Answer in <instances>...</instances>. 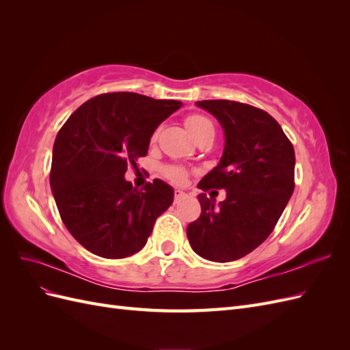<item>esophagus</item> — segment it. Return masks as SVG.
I'll use <instances>...</instances> for the list:
<instances>
[{"label": "esophagus", "instance_id": "esophagus-1", "mask_svg": "<svg viewBox=\"0 0 350 350\" xmlns=\"http://www.w3.org/2000/svg\"><path fill=\"white\" fill-rule=\"evenodd\" d=\"M187 194L183 191V189H175V203H179V201L184 200Z\"/></svg>", "mask_w": 350, "mask_h": 350}]
</instances>
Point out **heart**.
<instances>
[{"label": "heart", "instance_id": "b5f03b06", "mask_svg": "<svg viewBox=\"0 0 350 350\" xmlns=\"http://www.w3.org/2000/svg\"><path fill=\"white\" fill-rule=\"evenodd\" d=\"M185 125L187 129L189 131V134H191L196 142L198 139H201V137L204 135H208V134H215V125L213 122H211L207 116L204 115H189L188 118L185 120ZM156 137V135H154ZM163 174L166 175V178L171 179V181L179 184L183 183L184 179L187 178V171L184 167L181 166H174V165H169L163 169Z\"/></svg>", "mask_w": 350, "mask_h": 350}]
</instances>
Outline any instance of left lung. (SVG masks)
<instances>
[{"label": "left lung", "mask_w": 350, "mask_h": 350, "mask_svg": "<svg viewBox=\"0 0 350 350\" xmlns=\"http://www.w3.org/2000/svg\"><path fill=\"white\" fill-rule=\"evenodd\" d=\"M225 131L219 165L198 183L201 215L187 228L189 245L210 261H235L267 239L295 188V150L266 111L234 100H201ZM210 187L227 189L219 206Z\"/></svg>", "instance_id": "1"}]
</instances>
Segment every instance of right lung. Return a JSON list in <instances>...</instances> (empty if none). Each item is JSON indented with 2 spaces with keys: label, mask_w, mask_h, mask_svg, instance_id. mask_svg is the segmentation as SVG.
Masks as SVG:
<instances>
[{
  "label": "right lung",
  "mask_w": 350,
  "mask_h": 350,
  "mask_svg": "<svg viewBox=\"0 0 350 350\" xmlns=\"http://www.w3.org/2000/svg\"><path fill=\"white\" fill-rule=\"evenodd\" d=\"M179 100L131 92L105 93L84 102L57 134L51 189L66 228L103 258L139 252L156 219L174 201V188L154 179L143 191L124 178L147 154L153 133Z\"/></svg>",
  "instance_id": "1"
}]
</instances>
